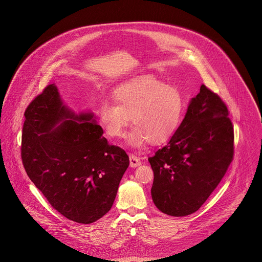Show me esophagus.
Returning a JSON list of instances; mask_svg holds the SVG:
<instances>
[{
	"label": "esophagus",
	"instance_id": "34e87169",
	"mask_svg": "<svg viewBox=\"0 0 262 262\" xmlns=\"http://www.w3.org/2000/svg\"><path fill=\"white\" fill-rule=\"evenodd\" d=\"M129 165H130L132 168H136V167L140 166L141 165L140 158H138V157H136L134 155H130L129 156Z\"/></svg>",
	"mask_w": 262,
	"mask_h": 262
}]
</instances>
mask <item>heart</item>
Returning a JSON list of instances; mask_svg holds the SVG:
<instances>
[{
    "label": "heart",
    "instance_id": "obj_1",
    "mask_svg": "<svg viewBox=\"0 0 262 262\" xmlns=\"http://www.w3.org/2000/svg\"><path fill=\"white\" fill-rule=\"evenodd\" d=\"M114 102L103 100L98 108V121L111 138L122 136L130 117L135 124L126 140L133 147L149 142L161 145L178 129L184 102L181 92L152 76L134 78L121 84L113 94Z\"/></svg>",
    "mask_w": 262,
    "mask_h": 262
}]
</instances>
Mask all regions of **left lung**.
Returning a JSON list of instances; mask_svg holds the SVG:
<instances>
[{
    "instance_id": "1",
    "label": "left lung",
    "mask_w": 262,
    "mask_h": 262,
    "mask_svg": "<svg viewBox=\"0 0 262 262\" xmlns=\"http://www.w3.org/2000/svg\"><path fill=\"white\" fill-rule=\"evenodd\" d=\"M228 114L225 102L202 85L171 140L148 159L155 174L152 200L162 212L197 211L226 174L234 155Z\"/></svg>"
}]
</instances>
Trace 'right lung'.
I'll return each mask as SVG.
<instances>
[{
  "label": "right lung",
  "mask_w": 262,
  "mask_h": 262,
  "mask_svg": "<svg viewBox=\"0 0 262 262\" xmlns=\"http://www.w3.org/2000/svg\"><path fill=\"white\" fill-rule=\"evenodd\" d=\"M92 113L76 115L55 84L28 105L21 136L25 170L50 204L68 220L91 224L112 207L129 165L110 145Z\"/></svg>",
  "instance_id": "1"
}]
</instances>
